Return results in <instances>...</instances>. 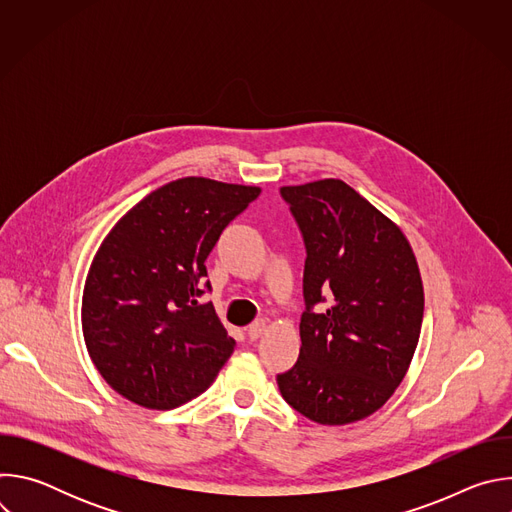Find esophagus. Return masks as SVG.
I'll return each mask as SVG.
<instances>
[{
  "instance_id": "1",
  "label": "esophagus",
  "mask_w": 512,
  "mask_h": 512,
  "mask_svg": "<svg viewBox=\"0 0 512 512\" xmlns=\"http://www.w3.org/2000/svg\"><path fill=\"white\" fill-rule=\"evenodd\" d=\"M265 328H267L265 320H257V322H253V324L247 328V336H249V340H257V338L265 332Z\"/></svg>"
}]
</instances>
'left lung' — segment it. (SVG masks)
I'll use <instances>...</instances> for the list:
<instances>
[{"mask_svg": "<svg viewBox=\"0 0 512 512\" xmlns=\"http://www.w3.org/2000/svg\"><path fill=\"white\" fill-rule=\"evenodd\" d=\"M279 194L306 245V310L300 358L277 385L316 423H354L381 409L409 369L423 322L419 267L401 229L342 180Z\"/></svg>", "mask_w": 512, "mask_h": 512, "instance_id": "obj_1", "label": "left lung"}]
</instances>
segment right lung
I'll use <instances>...</instances> for the list:
<instances>
[{"label":"right lung","instance_id":"right-lung-1","mask_svg":"<svg viewBox=\"0 0 512 512\" xmlns=\"http://www.w3.org/2000/svg\"><path fill=\"white\" fill-rule=\"evenodd\" d=\"M257 186L180 178L139 200L101 243L83 291L85 344L125 399L174 409L223 369L235 340L202 304L206 257Z\"/></svg>","mask_w":512,"mask_h":512}]
</instances>
